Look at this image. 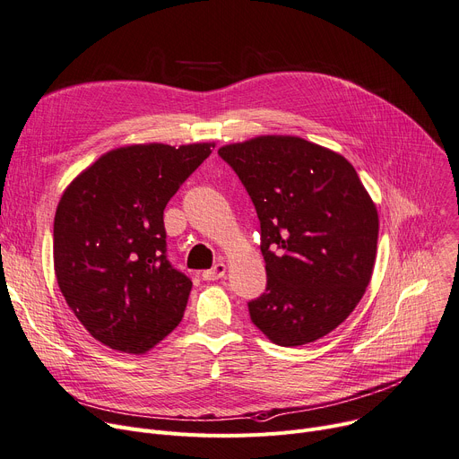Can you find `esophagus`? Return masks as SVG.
<instances>
[{
	"mask_svg": "<svg viewBox=\"0 0 459 459\" xmlns=\"http://www.w3.org/2000/svg\"><path fill=\"white\" fill-rule=\"evenodd\" d=\"M225 272H227V264L220 262V264H215L212 270H206L203 273V279L204 281H217V279H221L225 275Z\"/></svg>",
	"mask_w": 459,
	"mask_h": 459,
	"instance_id": "esophagus-1",
	"label": "esophagus"
}]
</instances>
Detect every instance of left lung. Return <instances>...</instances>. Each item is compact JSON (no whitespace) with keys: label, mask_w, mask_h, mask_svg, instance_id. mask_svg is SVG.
Segmentation results:
<instances>
[{"label":"left lung","mask_w":459,"mask_h":459,"mask_svg":"<svg viewBox=\"0 0 459 459\" xmlns=\"http://www.w3.org/2000/svg\"><path fill=\"white\" fill-rule=\"evenodd\" d=\"M260 220L268 286L253 324L279 346L315 342L339 327L372 279L379 217L353 165L298 135H258L221 147Z\"/></svg>","instance_id":"left-lung-1"}]
</instances>
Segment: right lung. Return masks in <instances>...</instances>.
I'll use <instances>...</instances> for the list:
<instances>
[{
  "mask_svg": "<svg viewBox=\"0 0 459 459\" xmlns=\"http://www.w3.org/2000/svg\"><path fill=\"white\" fill-rule=\"evenodd\" d=\"M213 147L125 144L63 191L54 220L56 279L94 341L143 355L180 324L191 281L165 256L163 210Z\"/></svg>",
  "mask_w": 459,
  "mask_h": 459,
  "instance_id": "add662e5",
  "label": "right lung"
}]
</instances>
